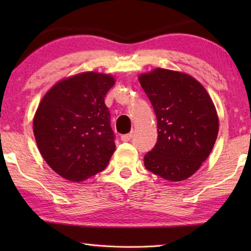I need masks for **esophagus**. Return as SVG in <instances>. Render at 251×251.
<instances>
[{"label": "esophagus", "mask_w": 251, "mask_h": 251, "mask_svg": "<svg viewBox=\"0 0 251 251\" xmlns=\"http://www.w3.org/2000/svg\"><path fill=\"white\" fill-rule=\"evenodd\" d=\"M121 139L123 142H129L131 139V134H125L121 136Z\"/></svg>", "instance_id": "esophagus-1"}]
</instances>
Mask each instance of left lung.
Instances as JSON below:
<instances>
[{
    "mask_svg": "<svg viewBox=\"0 0 251 251\" xmlns=\"http://www.w3.org/2000/svg\"><path fill=\"white\" fill-rule=\"evenodd\" d=\"M157 118V143L144 157L147 171L171 181L187 179L212 151L218 116L202 85L192 76L156 69L139 76Z\"/></svg>",
    "mask_w": 251,
    "mask_h": 251,
    "instance_id": "left-lung-1",
    "label": "left lung"
}]
</instances>
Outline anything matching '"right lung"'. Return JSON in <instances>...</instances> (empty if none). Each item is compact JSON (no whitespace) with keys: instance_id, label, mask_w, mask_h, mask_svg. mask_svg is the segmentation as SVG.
<instances>
[{"instance_id":"obj_1","label":"right lung","mask_w":251,"mask_h":251,"mask_svg":"<svg viewBox=\"0 0 251 251\" xmlns=\"http://www.w3.org/2000/svg\"><path fill=\"white\" fill-rule=\"evenodd\" d=\"M110 75L88 72L55 84L33 121L41 155L58 175L83 181L107 167L115 134L104 99L114 86Z\"/></svg>"}]
</instances>
